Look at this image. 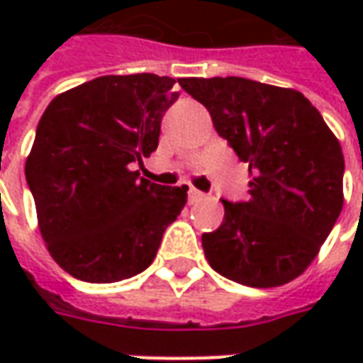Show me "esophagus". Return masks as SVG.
Masks as SVG:
<instances>
[{"mask_svg": "<svg viewBox=\"0 0 363 363\" xmlns=\"http://www.w3.org/2000/svg\"><path fill=\"white\" fill-rule=\"evenodd\" d=\"M208 196L203 194V191H200V189H196V188H191L188 191V200L191 203H196V202H202V200H206Z\"/></svg>", "mask_w": 363, "mask_h": 363, "instance_id": "34e87169", "label": "esophagus"}]
</instances>
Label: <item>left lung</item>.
<instances>
[{"label":"left lung","mask_w":363,"mask_h":363,"mask_svg":"<svg viewBox=\"0 0 363 363\" xmlns=\"http://www.w3.org/2000/svg\"><path fill=\"white\" fill-rule=\"evenodd\" d=\"M177 82L250 172V198L222 200L220 228L202 234L210 267L246 286L291 283L319 255L343 208L337 137L299 91L240 77Z\"/></svg>","instance_id":"left-lung-1"}]
</instances>
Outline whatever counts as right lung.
Listing matches in <instances>:
<instances>
[{
	"label": "right lung",
	"mask_w": 363,
	"mask_h": 363,
	"mask_svg": "<svg viewBox=\"0 0 363 363\" xmlns=\"http://www.w3.org/2000/svg\"><path fill=\"white\" fill-rule=\"evenodd\" d=\"M175 80L157 74L99 77L52 99L26 160L40 234L74 279L117 283L153 262L188 186L151 184L131 163L160 143Z\"/></svg>",
	"instance_id": "1"
}]
</instances>
